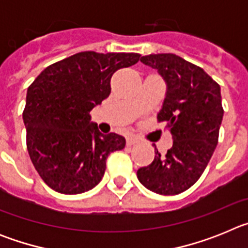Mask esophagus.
<instances>
[{"label":"esophagus","instance_id":"1","mask_svg":"<svg viewBox=\"0 0 248 248\" xmlns=\"http://www.w3.org/2000/svg\"><path fill=\"white\" fill-rule=\"evenodd\" d=\"M138 143V139H135V138L130 137L126 139V145L128 146H131V145H135V144Z\"/></svg>","mask_w":248,"mask_h":248}]
</instances>
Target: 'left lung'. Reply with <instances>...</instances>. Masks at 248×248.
Instances as JSON below:
<instances>
[{
	"label": "left lung",
	"instance_id": "obj_1",
	"mask_svg": "<svg viewBox=\"0 0 248 248\" xmlns=\"http://www.w3.org/2000/svg\"><path fill=\"white\" fill-rule=\"evenodd\" d=\"M140 61L165 80L157 120L166 122L174 143L164 156L156 150L153 163L138 170V179L150 191L177 195L200 179L217 145L221 88L202 68L176 54H149Z\"/></svg>",
	"mask_w": 248,
	"mask_h": 248
}]
</instances>
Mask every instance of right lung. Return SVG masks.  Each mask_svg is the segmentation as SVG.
I'll return each instance as SVG.
<instances>
[{
	"label": "right lung",
	"instance_id": "right-lung-1",
	"mask_svg": "<svg viewBox=\"0 0 248 248\" xmlns=\"http://www.w3.org/2000/svg\"><path fill=\"white\" fill-rule=\"evenodd\" d=\"M139 59L138 53L80 52L48 65L28 87L27 150L50 189L89 191L102 180L108 155L125 148V138L102 134L89 113L109 97L114 72Z\"/></svg>",
	"mask_w": 248,
	"mask_h": 248
}]
</instances>
